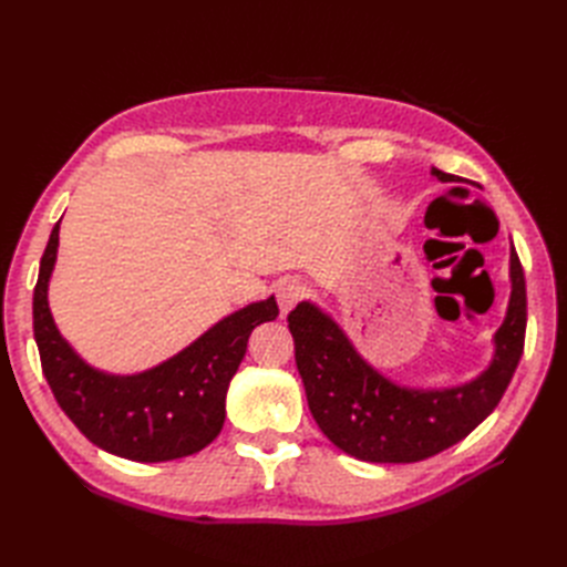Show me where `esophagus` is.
Returning <instances> with one entry per match:
<instances>
[{
  "instance_id": "34e87169",
  "label": "esophagus",
  "mask_w": 567,
  "mask_h": 567,
  "mask_svg": "<svg viewBox=\"0 0 567 567\" xmlns=\"http://www.w3.org/2000/svg\"><path fill=\"white\" fill-rule=\"evenodd\" d=\"M305 296H307V286H305L300 279H296V277L284 279V281L279 284V288H277V302H279L281 315H288L290 310H293V307H296Z\"/></svg>"
}]
</instances>
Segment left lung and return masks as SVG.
I'll return each instance as SVG.
<instances>
[{"mask_svg":"<svg viewBox=\"0 0 567 567\" xmlns=\"http://www.w3.org/2000/svg\"><path fill=\"white\" fill-rule=\"evenodd\" d=\"M440 182L456 177L433 167ZM508 312L494 336V359L475 381L447 390L390 383L357 354L340 326L312 302L288 315L307 404L321 433L346 454L371 463H414L444 452L483 423L516 373L525 348L527 293L511 250Z\"/></svg>","mask_w":567,"mask_h":567,"instance_id":"left-lung-1","label":"left lung"}]
</instances>
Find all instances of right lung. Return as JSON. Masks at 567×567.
<instances>
[{
  "instance_id": "1",
  "label": "right lung",
  "mask_w": 567,
  "mask_h": 567,
  "mask_svg": "<svg viewBox=\"0 0 567 567\" xmlns=\"http://www.w3.org/2000/svg\"><path fill=\"white\" fill-rule=\"evenodd\" d=\"M59 221L32 298L40 362L59 406L96 447L130 461H173L208 447L225 425L227 388L246 354L248 336L257 323L277 319V300L267 298L229 315L156 369L136 375L96 371L61 338L49 312L47 286L56 262Z\"/></svg>"
}]
</instances>
